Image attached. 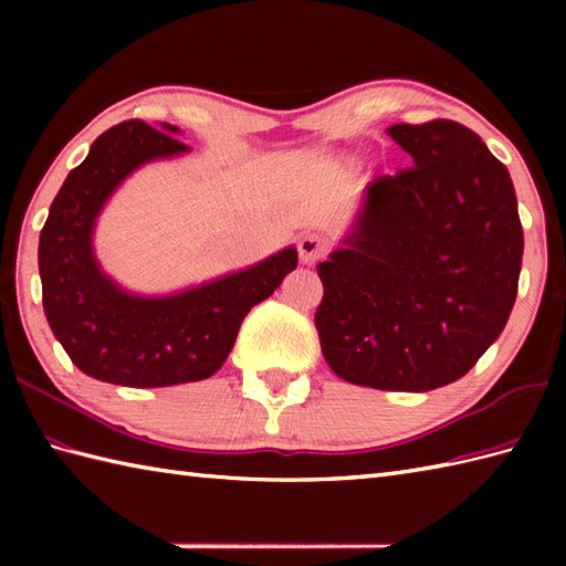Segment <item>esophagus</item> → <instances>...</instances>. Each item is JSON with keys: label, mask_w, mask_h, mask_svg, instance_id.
<instances>
[{"label": "esophagus", "mask_w": 566, "mask_h": 566, "mask_svg": "<svg viewBox=\"0 0 566 566\" xmlns=\"http://www.w3.org/2000/svg\"><path fill=\"white\" fill-rule=\"evenodd\" d=\"M296 248H298V260H302L304 264H314L328 255V243L316 233H306L298 238Z\"/></svg>", "instance_id": "1"}]
</instances>
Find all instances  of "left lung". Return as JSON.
I'll return each instance as SVG.
<instances>
[{
  "label": "left lung",
  "instance_id": "8db88e82",
  "mask_svg": "<svg viewBox=\"0 0 566 566\" xmlns=\"http://www.w3.org/2000/svg\"><path fill=\"white\" fill-rule=\"evenodd\" d=\"M413 165L367 189L347 248L318 264L321 350L340 379L430 391L464 377L518 294L523 226L506 165L450 118L396 124Z\"/></svg>",
  "mask_w": 566,
  "mask_h": 566
}]
</instances>
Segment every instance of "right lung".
<instances>
[{"label": "right lung", "instance_id": "right-lung-1", "mask_svg": "<svg viewBox=\"0 0 566 566\" xmlns=\"http://www.w3.org/2000/svg\"><path fill=\"white\" fill-rule=\"evenodd\" d=\"M175 130L140 118L104 130L60 187L41 231L48 326L84 375L118 387L153 389L211 377L248 311L296 268V250L286 248L255 268L167 298L130 296L106 280L92 255L94 219L138 165L187 150L170 136Z\"/></svg>", "mask_w": 566, "mask_h": 566}]
</instances>
